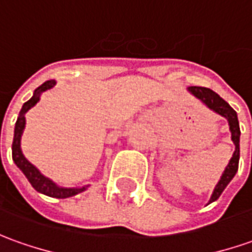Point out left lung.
<instances>
[{"label":"left lung","instance_id":"obj_1","mask_svg":"<svg viewBox=\"0 0 252 252\" xmlns=\"http://www.w3.org/2000/svg\"><path fill=\"white\" fill-rule=\"evenodd\" d=\"M188 91L196 96L199 101H202L210 111L216 112L218 115L226 118L228 122V127L231 131V140L236 146V150L233 153V157L228 161L227 167L224 168V172L221 174V177L219 179L218 185L213 189V193L210 196L209 203L218 200L219 196L221 195V192L224 190V188L230 184V181L234 178L236 172L238 169V160H240V125H238L237 119V112L234 111L227 102L224 101L223 98H220V95H218L215 91H212L210 88H205V87H189Z\"/></svg>","mask_w":252,"mask_h":252}]
</instances>
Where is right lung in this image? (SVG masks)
<instances>
[{
    "mask_svg": "<svg viewBox=\"0 0 252 252\" xmlns=\"http://www.w3.org/2000/svg\"><path fill=\"white\" fill-rule=\"evenodd\" d=\"M56 81L50 80V81H46L40 87H37L33 92V96L29 99L28 102H25L22 109L19 112V116L16 119L15 123V130H14V141H12V160L16 164V167L24 172V175L28 178V181L31 182V185L33 187L37 192L47 195L50 198H57V199H65L71 198L77 193H81L85 189L88 188V185H85L83 188H64V187H59L56 182H53L50 178L44 177L43 174L39 171V169L34 167L32 162L26 160V157L22 153L21 149V137H22V133H24L25 125H26V119H25V113L29 111L31 108H33L37 102L40 101V95L47 90H52Z\"/></svg>",
    "mask_w": 252,
    "mask_h": 252,
    "instance_id": "obj_1",
    "label": "right lung"
}]
</instances>
